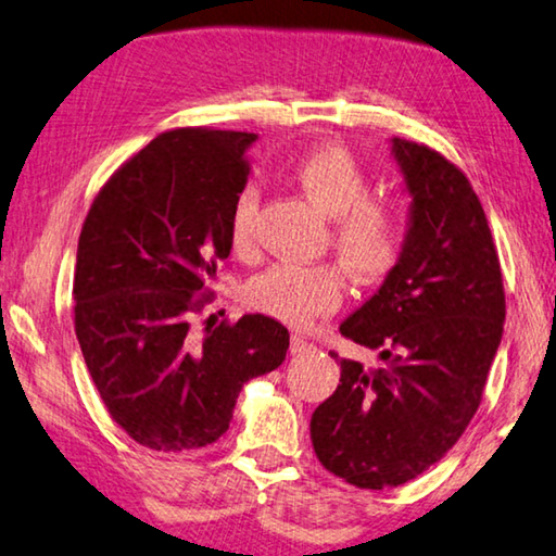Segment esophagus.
<instances>
[{"label":"esophagus","mask_w":556,"mask_h":556,"mask_svg":"<svg viewBox=\"0 0 556 556\" xmlns=\"http://www.w3.org/2000/svg\"><path fill=\"white\" fill-rule=\"evenodd\" d=\"M316 346L312 341H306L304 337H299V333H294L292 337V354H306V351H314Z\"/></svg>","instance_id":"obj_1"}]
</instances>
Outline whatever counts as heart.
<instances>
[{
    "label": "heart",
    "instance_id": "1",
    "mask_svg": "<svg viewBox=\"0 0 556 556\" xmlns=\"http://www.w3.org/2000/svg\"><path fill=\"white\" fill-rule=\"evenodd\" d=\"M299 190L331 217V244L343 269L358 281L383 277L399 257L405 230V202L399 195H371L366 170L339 143L306 151L289 170ZM260 195L244 188L230 215V242L247 254L254 242ZM343 299V277L333 267L277 264L250 285V302L277 319L306 326L331 314Z\"/></svg>",
    "mask_w": 556,
    "mask_h": 556
}]
</instances>
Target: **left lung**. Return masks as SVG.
I'll return each mask as SVG.
<instances>
[{
	"label": "left lung",
	"mask_w": 556,
	"mask_h": 556,
	"mask_svg": "<svg viewBox=\"0 0 556 556\" xmlns=\"http://www.w3.org/2000/svg\"><path fill=\"white\" fill-rule=\"evenodd\" d=\"M391 155L410 198L401 254L339 326L381 366L341 358L339 389L312 416L319 463L364 490L418 478L457 443L505 324L497 250L468 178L413 140L391 138Z\"/></svg>",
	"instance_id": "obj_1"
}]
</instances>
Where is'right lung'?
I'll list each match as a JSON object with an SVG mask.
<instances>
[{
	"label": "right lung",
	"instance_id": "obj_1",
	"mask_svg": "<svg viewBox=\"0 0 556 556\" xmlns=\"http://www.w3.org/2000/svg\"><path fill=\"white\" fill-rule=\"evenodd\" d=\"M254 140L207 128L157 136L103 185L78 237V346L111 418L151 451L215 443L244 383L287 356L289 331L264 314L202 339L190 331L230 257Z\"/></svg>",
	"mask_w": 556,
	"mask_h": 556
}]
</instances>
